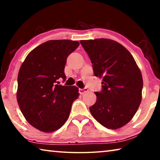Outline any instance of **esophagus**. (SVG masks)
<instances>
[{"instance_id":"34e87169","label":"esophagus","mask_w":160,"mask_h":160,"mask_svg":"<svg viewBox=\"0 0 160 160\" xmlns=\"http://www.w3.org/2000/svg\"><path fill=\"white\" fill-rule=\"evenodd\" d=\"M88 91V90L87 88H84V89H79V92L81 94H83L84 93L87 92Z\"/></svg>"}]
</instances>
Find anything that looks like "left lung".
Returning <instances> with one entry per match:
<instances>
[{
	"instance_id": "obj_1",
	"label": "left lung",
	"mask_w": 160,
	"mask_h": 160,
	"mask_svg": "<svg viewBox=\"0 0 160 160\" xmlns=\"http://www.w3.org/2000/svg\"><path fill=\"white\" fill-rule=\"evenodd\" d=\"M92 63L94 74L102 79V90L95 92V104L90 107L93 117L109 129L128 123L142 99V77L131 53L109 39L81 40Z\"/></svg>"
}]
</instances>
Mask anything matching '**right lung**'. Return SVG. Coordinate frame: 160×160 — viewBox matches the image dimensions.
<instances>
[{"label":"right lung","mask_w":160,"mask_h":160,"mask_svg":"<svg viewBox=\"0 0 160 160\" xmlns=\"http://www.w3.org/2000/svg\"><path fill=\"white\" fill-rule=\"evenodd\" d=\"M68 39L50 40L29 53L19 70L17 100L28 122L44 132L66 122L72 104L79 97L76 86L58 85L66 80V59L79 47Z\"/></svg>","instance_id":"add662e5"}]
</instances>
